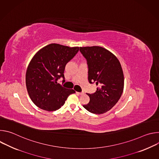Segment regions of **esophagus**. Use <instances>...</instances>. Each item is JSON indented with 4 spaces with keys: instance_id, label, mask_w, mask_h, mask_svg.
Instances as JSON below:
<instances>
[{
    "instance_id": "esophagus-1",
    "label": "esophagus",
    "mask_w": 159,
    "mask_h": 159,
    "mask_svg": "<svg viewBox=\"0 0 159 159\" xmlns=\"http://www.w3.org/2000/svg\"><path fill=\"white\" fill-rule=\"evenodd\" d=\"M78 94H79V95H83L84 94V93H83V92H82V93H77Z\"/></svg>"
}]
</instances>
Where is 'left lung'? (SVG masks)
Returning a JSON list of instances; mask_svg holds the SVG:
<instances>
[{"label":"left lung","instance_id":"1","mask_svg":"<svg viewBox=\"0 0 159 159\" xmlns=\"http://www.w3.org/2000/svg\"><path fill=\"white\" fill-rule=\"evenodd\" d=\"M80 51L87 61L89 83L98 86L96 93L87 94L90 101L83 106L94 114H103L117 103L123 93L121 65L114 54L101 47H80Z\"/></svg>","mask_w":159,"mask_h":159}]
</instances>
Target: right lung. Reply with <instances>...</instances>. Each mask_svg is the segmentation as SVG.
<instances>
[{
  "label": "right lung",
  "instance_id": "right-lung-1",
  "mask_svg": "<svg viewBox=\"0 0 159 159\" xmlns=\"http://www.w3.org/2000/svg\"><path fill=\"white\" fill-rule=\"evenodd\" d=\"M79 50V47L52 43L34 55L26 70V85L36 106L45 111H56L65 104L69 95L75 93L74 89L62 87L57 80L60 77L65 79V65Z\"/></svg>",
  "mask_w": 159,
  "mask_h": 159
}]
</instances>
